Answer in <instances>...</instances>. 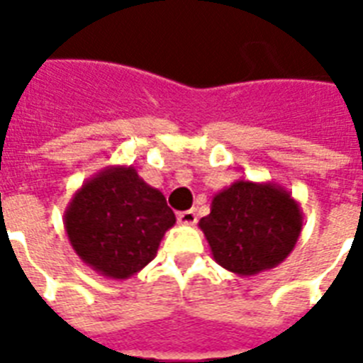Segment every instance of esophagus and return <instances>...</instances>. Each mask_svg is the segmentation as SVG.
I'll list each match as a JSON object with an SVG mask.
<instances>
[{
  "instance_id": "1",
  "label": "esophagus",
  "mask_w": 363,
  "mask_h": 363,
  "mask_svg": "<svg viewBox=\"0 0 363 363\" xmlns=\"http://www.w3.org/2000/svg\"><path fill=\"white\" fill-rule=\"evenodd\" d=\"M179 222L181 224H186V226H192V224H196L198 222V215H196V211L190 209V211H182V213H179Z\"/></svg>"
}]
</instances>
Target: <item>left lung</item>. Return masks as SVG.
I'll use <instances>...</instances> for the list:
<instances>
[{"instance_id":"8db88e82","label":"left lung","mask_w":363,"mask_h":363,"mask_svg":"<svg viewBox=\"0 0 363 363\" xmlns=\"http://www.w3.org/2000/svg\"><path fill=\"white\" fill-rule=\"evenodd\" d=\"M199 228L216 264L252 277L288 258L303 228V213L286 188L241 179L213 196Z\"/></svg>"}]
</instances>
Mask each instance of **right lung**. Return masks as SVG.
<instances>
[{"mask_svg": "<svg viewBox=\"0 0 363 363\" xmlns=\"http://www.w3.org/2000/svg\"><path fill=\"white\" fill-rule=\"evenodd\" d=\"M175 215L133 165H109L73 194L64 228L77 256L99 275L124 281L150 264Z\"/></svg>", "mask_w": 363, "mask_h": 363, "instance_id": "1", "label": "right lung"}]
</instances>
